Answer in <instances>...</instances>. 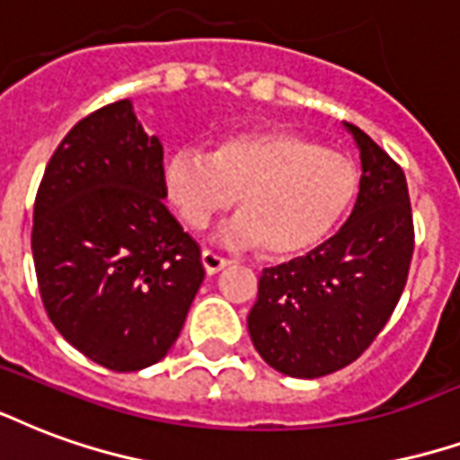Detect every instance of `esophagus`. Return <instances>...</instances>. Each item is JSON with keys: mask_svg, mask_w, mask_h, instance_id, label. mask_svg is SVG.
Wrapping results in <instances>:
<instances>
[{"mask_svg": "<svg viewBox=\"0 0 460 460\" xmlns=\"http://www.w3.org/2000/svg\"><path fill=\"white\" fill-rule=\"evenodd\" d=\"M202 265H204V270H207V275H217L219 270H224V268L229 265V261L217 256V253H212V251H202Z\"/></svg>", "mask_w": 460, "mask_h": 460, "instance_id": "34e87169", "label": "esophagus"}]
</instances>
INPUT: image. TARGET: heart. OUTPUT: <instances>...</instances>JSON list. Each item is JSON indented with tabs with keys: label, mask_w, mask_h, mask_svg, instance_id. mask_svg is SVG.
<instances>
[{
	"label": "heart",
	"mask_w": 460,
	"mask_h": 460,
	"mask_svg": "<svg viewBox=\"0 0 460 460\" xmlns=\"http://www.w3.org/2000/svg\"><path fill=\"white\" fill-rule=\"evenodd\" d=\"M163 182L190 229L202 231L229 209L239 217L221 229L231 246H261L265 256H302L329 239L349 212L358 172L346 155L292 131H246L212 151L170 153Z\"/></svg>",
	"instance_id": "b5f03b06"
}]
</instances>
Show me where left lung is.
Listing matches in <instances>:
<instances>
[{
  "mask_svg": "<svg viewBox=\"0 0 460 460\" xmlns=\"http://www.w3.org/2000/svg\"><path fill=\"white\" fill-rule=\"evenodd\" d=\"M358 199L336 236L290 263L265 268L248 334L282 376L322 377L368 349L402 295L411 251L410 195L400 165L358 126Z\"/></svg>",
  "mask_w": 460,
  "mask_h": 460,
  "instance_id": "left-lung-1",
  "label": "left lung"
}]
</instances>
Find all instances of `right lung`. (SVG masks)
<instances>
[{"label":"right lung","instance_id":"add662e5","mask_svg":"<svg viewBox=\"0 0 460 460\" xmlns=\"http://www.w3.org/2000/svg\"><path fill=\"white\" fill-rule=\"evenodd\" d=\"M165 195L161 141L121 100L70 128L33 204L43 307L70 346L117 373L165 358L204 280Z\"/></svg>","mask_w":460,"mask_h":460}]
</instances>
